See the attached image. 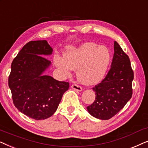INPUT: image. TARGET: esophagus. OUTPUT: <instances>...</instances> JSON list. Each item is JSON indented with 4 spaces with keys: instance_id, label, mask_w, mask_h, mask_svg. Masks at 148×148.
Masks as SVG:
<instances>
[{
    "instance_id": "34e87169",
    "label": "esophagus",
    "mask_w": 148,
    "mask_h": 148,
    "mask_svg": "<svg viewBox=\"0 0 148 148\" xmlns=\"http://www.w3.org/2000/svg\"><path fill=\"white\" fill-rule=\"evenodd\" d=\"M71 87H72L74 90H76V91H82V88L81 87V86L78 85V84H72V85L71 86Z\"/></svg>"
}]
</instances>
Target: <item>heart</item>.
<instances>
[{"label": "heart", "instance_id": "obj_1", "mask_svg": "<svg viewBox=\"0 0 148 148\" xmlns=\"http://www.w3.org/2000/svg\"><path fill=\"white\" fill-rule=\"evenodd\" d=\"M64 58L56 56V66L66 73L76 70L78 79L84 84H94L103 79L110 62V53L105 47L86 42L77 49H70Z\"/></svg>", "mask_w": 148, "mask_h": 148}]
</instances>
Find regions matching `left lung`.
Here are the masks:
<instances>
[{
	"label": "left lung",
	"mask_w": 148,
	"mask_h": 148,
	"mask_svg": "<svg viewBox=\"0 0 148 148\" xmlns=\"http://www.w3.org/2000/svg\"><path fill=\"white\" fill-rule=\"evenodd\" d=\"M114 45L111 68L102 81L92 87L95 100L86 108L90 115L101 120L110 119L119 113L133 95L134 73L129 58L117 42Z\"/></svg>",
	"instance_id": "8db88e82"
}]
</instances>
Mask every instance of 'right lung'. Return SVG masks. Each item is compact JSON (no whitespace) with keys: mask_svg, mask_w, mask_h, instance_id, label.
<instances>
[{"mask_svg":"<svg viewBox=\"0 0 148 148\" xmlns=\"http://www.w3.org/2000/svg\"><path fill=\"white\" fill-rule=\"evenodd\" d=\"M52 51L47 40L29 41L11 64L8 84L13 103L19 112L35 120L51 116L69 88V82L42 74L51 64L44 56Z\"/></svg>","mask_w":148,"mask_h":148,"instance_id":"1","label":"right lung"}]
</instances>
